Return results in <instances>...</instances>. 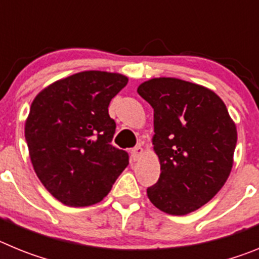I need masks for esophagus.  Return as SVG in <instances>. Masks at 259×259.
<instances>
[{
    "instance_id": "esophagus-1",
    "label": "esophagus",
    "mask_w": 259,
    "mask_h": 259,
    "mask_svg": "<svg viewBox=\"0 0 259 259\" xmlns=\"http://www.w3.org/2000/svg\"><path fill=\"white\" fill-rule=\"evenodd\" d=\"M143 152H144L143 146H141V145H136V146H135L134 149H132V152H131L132 159H134V161H139L141 155H143Z\"/></svg>"
}]
</instances>
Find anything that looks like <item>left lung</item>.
Here are the masks:
<instances>
[{"label": "left lung", "instance_id": "obj_1", "mask_svg": "<svg viewBox=\"0 0 259 259\" xmlns=\"http://www.w3.org/2000/svg\"><path fill=\"white\" fill-rule=\"evenodd\" d=\"M137 93L154 110L153 145L161 163L148 197L171 215L200 209L232 168L237 132L227 107L210 89L175 77L148 80Z\"/></svg>", "mask_w": 259, "mask_h": 259}]
</instances>
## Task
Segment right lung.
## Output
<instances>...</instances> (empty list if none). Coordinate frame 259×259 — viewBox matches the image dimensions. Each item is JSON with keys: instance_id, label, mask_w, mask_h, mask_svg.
I'll use <instances>...</instances> for the list:
<instances>
[{"instance_id": "obj_1", "label": "right lung", "mask_w": 259, "mask_h": 259, "mask_svg": "<svg viewBox=\"0 0 259 259\" xmlns=\"http://www.w3.org/2000/svg\"><path fill=\"white\" fill-rule=\"evenodd\" d=\"M128 83L120 74L84 71L50 84L33 100L24 128L29 157L45 188L67 206L102 200L128 166L111 145L110 101Z\"/></svg>"}]
</instances>
